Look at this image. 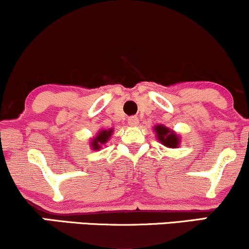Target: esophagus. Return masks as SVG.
<instances>
[{
  "label": "esophagus",
  "instance_id": "34e87169",
  "mask_svg": "<svg viewBox=\"0 0 249 249\" xmlns=\"http://www.w3.org/2000/svg\"><path fill=\"white\" fill-rule=\"evenodd\" d=\"M127 123H128V125H131V126H136V125H138V123H139L138 117H136V116L128 117Z\"/></svg>",
  "mask_w": 249,
  "mask_h": 249
}]
</instances>
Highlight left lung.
Segmentation results:
<instances>
[{
  "label": "left lung",
  "mask_w": 249,
  "mask_h": 249,
  "mask_svg": "<svg viewBox=\"0 0 249 249\" xmlns=\"http://www.w3.org/2000/svg\"><path fill=\"white\" fill-rule=\"evenodd\" d=\"M156 131H157V136H158V139L165 145V146L172 147V148L178 146L179 138L177 137V134H174L173 132H170V130H168L167 127L159 125V126L156 127Z\"/></svg>",
  "instance_id": "obj_1"
}]
</instances>
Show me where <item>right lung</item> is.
<instances>
[{
	"instance_id": "obj_1",
	"label": "right lung",
	"mask_w": 249,
	"mask_h": 249,
	"mask_svg": "<svg viewBox=\"0 0 249 249\" xmlns=\"http://www.w3.org/2000/svg\"><path fill=\"white\" fill-rule=\"evenodd\" d=\"M111 133H112V130H108V131H102L101 133H98V136L96 137L95 139H93L92 142V148H95V150H97V148L101 147L102 144H105V142H107V139L110 138Z\"/></svg>"
}]
</instances>
